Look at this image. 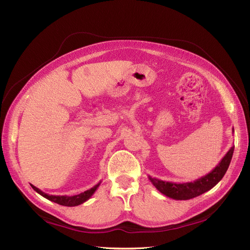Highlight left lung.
I'll list each match as a JSON object with an SVG mask.
<instances>
[{"label":"left lung","instance_id":"left-lung-1","mask_svg":"<svg viewBox=\"0 0 250 250\" xmlns=\"http://www.w3.org/2000/svg\"><path fill=\"white\" fill-rule=\"evenodd\" d=\"M233 149L234 146H232L229 150V152L223 156L220 163L216 166L214 170H211L209 173L207 174V175H204L194 181L176 184L170 183V181H164L151 176H148V178L158 191L169 198L175 200H188L195 198L197 197V196L209 191L211 188H214L219 181L223 178L224 174L229 167V164L233 154Z\"/></svg>","mask_w":250,"mask_h":250}]
</instances>
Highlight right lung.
Segmentation results:
<instances>
[{"label":"right lung","mask_w":250,"mask_h":250,"mask_svg":"<svg viewBox=\"0 0 250 250\" xmlns=\"http://www.w3.org/2000/svg\"><path fill=\"white\" fill-rule=\"evenodd\" d=\"M100 184H101V181L99 184H97L96 186H94L92 188H89V190L83 192V193H80L78 195H74V196L49 195L47 193L42 192V190H40L39 188L34 187L33 185H31V187L35 192H37L40 195H42V197L47 198L50 201L58 203V204H60V206H64V207H77V206H79V204H82L83 202H85L86 200H88L90 197H92L93 194L97 191V188H99Z\"/></svg>","instance_id":"obj_1"}]
</instances>
